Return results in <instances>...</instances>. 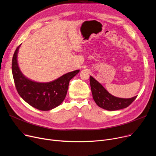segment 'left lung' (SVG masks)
Returning a JSON list of instances; mask_svg holds the SVG:
<instances>
[{
    "instance_id": "left-lung-1",
    "label": "left lung",
    "mask_w": 156,
    "mask_h": 156,
    "mask_svg": "<svg viewBox=\"0 0 156 156\" xmlns=\"http://www.w3.org/2000/svg\"><path fill=\"white\" fill-rule=\"evenodd\" d=\"M90 83L93 98L96 104L107 110L114 111L125 108L137 98V96L130 98H122L113 96L91 76H90Z\"/></svg>"
}]
</instances>
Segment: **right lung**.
I'll use <instances>...</instances> for the list:
<instances>
[{
	"instance_id": "right-lung-1",
	"label": "right lung",
	"mask_w": 156,
	"mask_h": 156,
	"mask_svg": "<svg viewBox=\"0 0 156 156\" xmlns=\"http://www.w3.org/2000/svg\"><path fill=\"white\" fill-rule=\"evenodd\" d=\"M20 46L16 49L12 61V75L19 95L28 104L39 110L48 111L57 107L66 97L70 80L80 70L67 73L50 82L31 80L22 73L18 65L17 54Z\"/></svg>"
}]
</instances>
